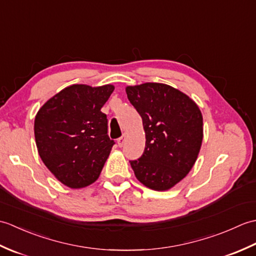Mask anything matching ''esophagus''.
I'll list each match as a JSON object with an SVG mask.
<instances>
[{"instance_id":"1","label":"esophagus","mask_w":256,"mask_h":256,"mask_svg":"<svg viewBox=\"0 0 256 256\" xmlns=\"http://www.w3.org/2000/svg\"><path fill=\"white\" fill-rule=\"evenodd\" d=\"M124 143H125V138H124V136L118 138V148H122V146L124 145Z\"/></svg>"}]
</instances>
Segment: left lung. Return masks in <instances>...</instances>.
<instances>
[{
  "mask_svg": "<svg viewBox=\"0 0 256 256\" xmlns=\"http://www.w3.org/2000/svg\"><path fill=\"white\" fill-rule=\"evenodd\" d=\"M125 91L143 120L146 138L143 155L130 162L131 167L144 186L165 192L182 180L197 160L202 114L187 94L165 84L128 86Z\"/></svg>",
  "mask_w": 256,
  "mask_h": 256,
  "instance_id": "left-lung-1",
  "label": "left lung"
}]
</instances>
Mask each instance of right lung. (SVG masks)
<instances>
[{"instance_id":"1","label":"right lung","mask_w":256,"mask_h":256,"mask_svg":"<svg viewBox=\"0 0 256 256\" xmlns=\"http://www.w3.org/2000/svg\"><path fill=\"white\" fill-rule=\"evenodd\" d=\"M113 90L112 84H72L38 110L34 123L38 154L64 186L84 188L99 178L114 144L101 112Z\"/></svg>"}]
</instances>
